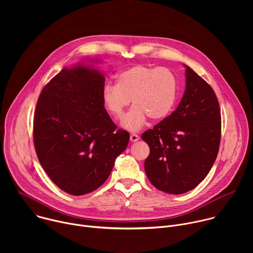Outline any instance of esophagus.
<instances>
[{"label": "esophagus", "instance_id": "esophagus-1", "mask_svg": "<svg viewBox=\"0 0 253 253\" xmlns=\"http://www.w3.org/2000/svg\"><path fill=\"white\" fill-rule=\"evenodd\" d=\"M139 140V136L136 134H131L130 135V141L131 142H137Z\"/></svg>", "mask_w": 253, "mask_h": 253}]
</instances>
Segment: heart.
Masks as SVG:
<instances>
[{
  "label": "heart",
  "instance_id": "heart-1",
  "mask_svg": "<svg viewBox=\"0 0 253 253\" xmlns=\"http://www.w3.org/2000/svg\"><path fill=\"white\" fill-rule=\"evenodd\" d=\"M177 98V80L165 67L133 66L116 76V85H106L102 101L113 117L119 118L130 100L134 105L123 117L121 125L129 131H138L152 120L165 118L173 109Z\"/></svg>",
  "mask_w": 253,
  "mask_h": 253
}]
</instances>
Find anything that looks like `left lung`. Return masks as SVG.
<instances>
[{"instance_id": "left-lung-1", "label": "left lung", "mask_w": 253, "mask_h": 253, "mask_svg": "<svg viewBox=\"0 0 253 253\" xmlns=\"http://www.w3.org/2000/svg\"><path fill=\"white\" fill-rule=\"evenodd\" d=\"M185 67V91L176 110L142 134L150 148L144 167L157 189L182 194L209 173L218 154L221 115L213 89Z\"/></svg>"}]
</instances>
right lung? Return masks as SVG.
Segmentation results:
<instances>
[{"instance_id": "obj_1", "label": "right lung", "mask_w": 253, "mask_h": 253, "mask_svg": "<svg viewBox=\"0 0 253 253\" xmlns=\"http://www.w3.org/2000/svg\"><path fill=\"white\" fill-rule=\"evenodd\" d=\"M88 58L64 68L42 90L34 116V143L52 181L84 195L109 177L129 133L116 130L102 101L105 76Z\"/></svg>"}]
</instances>
